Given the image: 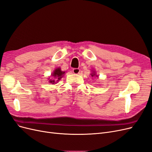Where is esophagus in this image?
Here are the masks:
<instances>
[{
    "mask_svg": "<svg viewBox=\"0 0 152 152\" xmlns=\"http://www.w3.org/2000/svg\"><path fill=\"white\" fill-rule=\"evenodd\" d=\"M80 70L79 69H73V73H74V74H78L80 73Z\"/></svg>",
    "mask_w": 152,
    "mask_h": 152,
    "instance_id": "1",
    "label": "esophagus"
}]
</instances>
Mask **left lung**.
I'll list each match as a JSON object with an SVG mask.
<instances>
[{"instance_id": "left-lung-1", "label": "left lung", "mask_w": 152, "mask_h": 152, "mask_svg": "<svg viewBox=\"0 0 152 152\" xmlns=\"http://www.w3.org/2000/svg\"><path fill=\"white\" fill-rule=\"evenodd\" d=\"M90 75H91V77H99V75H97V72H96V70H91V73L90 74Z\"/></svg>"}]
</instances>
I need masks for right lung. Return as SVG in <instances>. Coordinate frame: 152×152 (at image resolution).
Returning <instances> with one entry per match:
<instances>
[{
  "label": "right lung",
  "mask_w": 152,
  "mask_h": 152,
  "mask_svg": "<svg viewBox=\"0 0 152 152\" xmlns=\"http://www.w3.org/2000/svg\"><path fill=\"white\" fill-rule=\"evenodd\" d=\"M65 73V72L62 71L60 66L56 68L53 72L51 73V76L49 77V78H48V80L50 83H51L52 85L56 84L60 80L61 78L64 76Z\"/></svg>",
  "instance_id": "add662e5"
}]
</instances>
